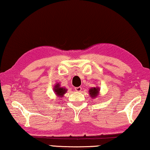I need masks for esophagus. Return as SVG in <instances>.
Wrapping results in <instances>:
<instances>
[{
    "label": "esophagus",
    "mask_w": 150,
    "mask_h": 150,
    "mask_svg": "<svg viewBox=\"0 0 150 150\" xmlns=\"http://www.w3.org/2000/svg\"><path fill=\"white\" fill-rule=\"evenodd\" d=\"M75 91L76 92H80L82 91V88L80 86H78V87H76L75 88Z\"/></svg>",
    "instance_id": "esophagus-1"
}]
</instances>
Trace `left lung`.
Instances as JSON below:
<instances>
[{"mask_svg":"<svg viewBox=\"0 0 150 150\" xmlns=\"http://www.w3.org/2000/svg\"><path fill=\"white\" fill-rule=\"evenodd\" d=\"M98 88H91L89 91V93H90V95H91L92 97L94 98L96 97V96L98 94Z\"/></svg>","mask_w":150,"mask_h":150,"instance_id":"left-lung-1","label":"left lung"}]
</instances>
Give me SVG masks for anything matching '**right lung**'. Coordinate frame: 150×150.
I'll use <instances>...</instances> for the list:
<instances>
[{"mask_svg": "<svg viewBox=\"0 0 150 150\" xmlns=\"http://www.w3.org/2000/svg\"><path fill=\"white\" fill-rule=\"evenodd\" d=\"M54 92L56 94V95H57L58 96H63L64 94L66 93V92L67 91V90L64 88H61L59 87V84H57L56 86H55L54 88Z\"/></svg>", "mask_w": 150, "mask_h": 150, "instance_id": "obj_1", "label": "right lung"}]
</instances>
